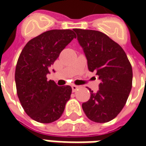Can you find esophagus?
Masks as SVG:
<instances>
[{"instance_id": "obj_1", "label": "esophagus", "mask_w": 146, "mask_h": 146, "mask_svg": "<svg viewBox=\"0 0 146 146\" xmlns=\"http://www.w3.org/2000/svg\"><path fill=\"white\" fill-rule=\"evenodd\" d=\"M71 88H72V91H73V92H76V90H78V88H79V86H77V85H75V84H73V85H71Z\"/></svg>"}]
</instances>
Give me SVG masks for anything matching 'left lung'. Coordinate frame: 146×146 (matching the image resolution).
Returning a JSON list of instances; mask_svg holds the SVG:
<instances>
[{
    "label": "left lung",
    "instance_id": "obj_1",
    "mask_svg": "<svg viewBox=\"0 0 146 146\" xmlns=\"http://www.w3.org/2000/svg\"><path fill=\"white\" fill-rule=\"evenodd\" d=\"M88 60V70L96 72L99 90L89 88V100L82 108L90 120L106 123L115 119L126 104L132 85V69L124 50L106 34L75 29Z\"/></svg>",
    "mask_w": 146,
    "mask_h": 146
}]
</instances>
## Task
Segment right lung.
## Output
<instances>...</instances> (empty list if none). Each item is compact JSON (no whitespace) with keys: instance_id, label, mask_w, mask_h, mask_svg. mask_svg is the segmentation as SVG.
Segmentation results:
<instances>
[{"instance_id":"right-lung-1","label":"right lung","mask_w":146,"mask_h":146,"mask_svg":"<svg viewBox=\"0 0 146 146\" xmlns=\"http://www.w3.org/2000/svg\"><path fill=\"white\" fill-rule=\"evenodd\" d=\"M69 29L50 30L31 39L23 48L15 69L17 94L27 115L42 123L58 120L72 92L69 85L47 80L49 67L76 38Z\"/></svg>"}]
</instances>
